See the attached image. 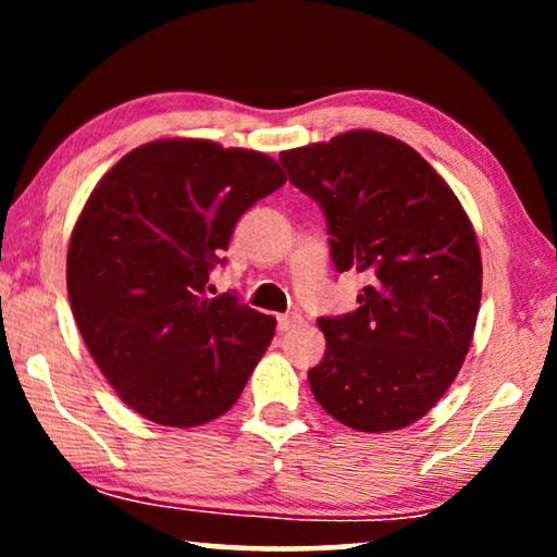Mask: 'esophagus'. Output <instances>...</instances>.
I'll use <instances>...</instances> for the list:
<instances>
[{
  "mask_svg": "<svg viewBox=\"0 0 557 557\" xmlns=\"http://www.w3.org/2000/svg\"><path fill=\"white\" fill-rule=\"evenodd\" d=\"M301 322V317L296 314V311H292V314H281V317H276V324H278V332H288V330H294L296 324Z\"/></svg>",
  "mask_w": 557,
  "mask_h": 557,
  "instance_id": "esophagus-1",
  "label": "esophagus"
}]
</instances>
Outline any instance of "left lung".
Returning <instances> with one entry per match:
<instances>
[{
    "instance_id": "1",
    "label": "left lung",
    "mask_w": 557,
    "mask_h": 557,
    "mask_svg": "<svg viewBox=\"0 0 557 557\" xmlns=\"http://www.w3.org/2000/svg\"><path fill=\"white\" fill-rule=\"evenodd\" d=\"M278 162L322 208L334 269L368 284L355 311L319 317L326 352L309 370L311 393L355 431L406 429L448 391L474 337V227L441 174L393 136L357 128Z\"/></svg>"
}]
</instances>
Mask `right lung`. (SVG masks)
<instances>
[{
	"label": "right lung",
	"mask_w": 557,
	"mask_h": 557,
	"mask_svg": "<svg viewBox=\"0 0 557 557\" xmlns=\"http://www.w3.org/2000/svg\"><path fill=\"white\" fill-rule=\"evenodd\" d=\"M284 182L261 151L159 139L90 193L67 246V296L103 377L147 421L193 429L240 398L276 319L210 296V271L243 212Z\"/></svg>",
	"instance_id": "add662e5"
}]
</instances>
